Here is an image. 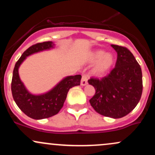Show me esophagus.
<instances>
[{"instance_id": "1", "label": "esophagus", "mask_w": 155, "mask_h": 155, "mask_svg": "<svg viewBox=\"0 0 155 155\" xmlns=\"http://www.w3.org/2000/svg\"><path fill=\"white\" fill-rule=\"evenodd\" d=\"M87 80H88L87 76L83 75L82 77H81V86H85V85L87 84Z\"/></svg>"}]
</instances>
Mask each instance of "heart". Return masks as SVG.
Instances as JSON below:
<instances>
[{
    "label": "heart",
    "mask_w": 155,
    "mask_h": 155,
    "mask_svg": "<svg viewBox=\"0 0 155 155\" xmlns=\"http://www.w3.org/2000/svg\"><path fill=\"white\" fill-rule=\"evenodd\" d=\"M92 63L97 62L95 67V71L97 74H102L106 72L113 65L114 58L111 53H106L104 50H96L92 51L90 56Z\"/></svg>",
    "instance_id": "1"
}]
</instances>
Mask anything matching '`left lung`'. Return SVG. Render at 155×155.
I'll use <instances>...</instances> for the list:
<instances>
[{
	"label": "left lung",
	"mask_w": 155,
	"mask_h": 155,
	"mask_svg": "<svg viewBox=\"0 0 155 155\" xmlns=\"http://www.w3.org/2000/svg\"><path fill=\"white\" fill-rule=\"evenodd\" d=\"M111 47L117 52L115 68L105 77L88 80L95 89L90 103L100 114L118 119L128 114L138 104L143 81L141 68L131 51L122 46Z\"/></svg>",
	"instance_id": "obj_1"
}]
</instances>
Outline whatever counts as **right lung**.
<instances>
[{
	"instance_id": "1",
	"label": "right lung",
	"mask_w": 155,
	"mask_h": 155,
	"mask_svg": "<svg viewBox=\"0 0 155 155\" xmlns=\"http://www.w3.org/2000/svg\"><path fill=\"white\" fill-rule=\"evenodd\" d=\"M54 45L51 41H45L30 47L17 60L13 71L12 92L14 100L23 113L34 120L49 118L57 114L63 108L68 90L73 87L80 85L81 75L67 76L49 92L43 95H35L30 93L21 81L18 69L27 57L33 53L51 49Z\"/></svg>"
}]
</instances>
